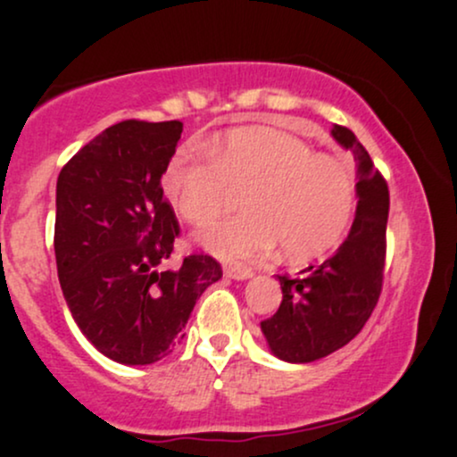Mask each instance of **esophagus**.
Returning <instances> with one entry per match:
<instances>
[{
    "label": "esophagus",
    "mask_w": 457,
    "mask_h": 457,
    "mask_svg": "<svg viewBox=\"0 0 457 457\" xmlns=\"http://www.w3.org/2000/svg\"><path fill=\"white\" fill-rule=\"evenodd\" d=\"M225 277H229V279H236V281H245V279H251V277H253V270L246 269V266L229 264V266H225Z\"/></svg>",
    "instance_id": "1"
}]
</instances>
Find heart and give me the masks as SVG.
I'll return each mask as SVG.
<instances>
[{"label":"heart","instance_id":"obj_1","mask_svg":"<svg viewBox=\"0 0 457 457\" xmlns=\"http://www.w3.org/2000/svg\"><path fill=\"white\" fill-rule=\"evenodd\" d=\"M161 187L176 212L195 228L217 221L245 193L246 212L199 236L225 262L255 260L281 243L287 258H309L339 240L354 208V174L344 159L269 127L234 129L208 156L178 150Z\"/></svg>","mask_w":457,"mask_h":457}]
</instances>
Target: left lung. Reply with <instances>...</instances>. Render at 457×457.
Returning <instances> with one entry per match:
<instances>
[{"mask_svg":"<svg viewBox=\"0 0 457 457\" xmlns=\"http://www.w3.org/2000/svg\"><path fill=\"white\" fill-rule=\"evenodd\" d=\"M330 135L354 154L359 202L348 238L328 260L296 279L277 275L283 301L262 333L287 363H312L344 348L365 327L382 290L389 187L353 130L335 124Z\"/></svg>","mask_w":457,"mask_h":457,"instance_id":"left-lung-1","label":"left lung"}]
</instances>
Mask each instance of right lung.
I'll list each match as a JSON object with an SVG mask.
<instances>
[{"instance_id":"obj_1","label":"right lung","mask_w":457,"mask_h":457,"mask_svg":"<svg viewBox=\"0 0 457 457\" xmlns=\"http://www.w3.org/2000/svg\"><path fill=\"white\" fill-rule=\"evenodd\" d=\"M182 122L124 120L104 129L57 176L55 262L66 305L98 353L150 365L174 350L208 286L221 279L211 255L161 270L180 234L161 178Z\"/></svg>"}]
</instances>
